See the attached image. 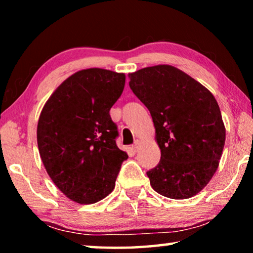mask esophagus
Wrapping results in <instances>:
<instances>
[{"instance_id": "1", "label": "esophagus", "mask_w": 253, "mask_h": 253, "mask_svg": "<svg viewBox=\"0 0 253 253\" xmlns=\"http://www.w3.org/2000/svg\"><path fill=\"white\" fill-rule=\"evenodd\" d=\"M138 147H139V143L138 142H135V144L131 146V151L134 152V153H136L137 151H138Z\"/></svg>"}]
</instances>
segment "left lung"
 Masks as SVG:
<instances>
[{
  "instance_id": "left-lung-1",
  "label": "left lung",
  "mask_w": 253,
  "mask_h": 253,
  "mask_svg": "<svg viewBox=\"0 0 253 253\" xmlns=\"http://www.w3.org/2000/svg\"><path fill=\"white\" fill-rule=\"evenodd\" d=\"M129 87L147 107L161 161L146 172L152 187L175 200L198 194L219 166L225 128L215 98L185 72L168 65L129 74Z\"/></svg>"
}]
</instances>
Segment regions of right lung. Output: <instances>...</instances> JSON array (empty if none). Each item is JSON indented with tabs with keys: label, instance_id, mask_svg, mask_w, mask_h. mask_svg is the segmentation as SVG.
Wrapping results in <instances>:
<instances>
[{
	"label": "right lung",
	"instance_id": "1",
	"mask_svg": "<svg viewBox=\"0 0 253 253\" xmlns=\"http://www.w3.org/2000/svg\"><path fill=\"white\" fill-rule=\"evenodd\" d=\"M124 85V74L81 70L59 85L41 111V160L59 190L77 203L92 204L110 194L128 158L117 147L118 128L109 115Z\"/></svg>",
	"mask_w": 253,
	"mask_h": 253
}]
</instances>
